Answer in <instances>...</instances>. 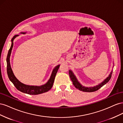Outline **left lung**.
Instances as JSON below:
<instances>
[{
  "label": "left lung",
  "mask_w": 123,
  "mask_h": 123,
  "mask_svg": "<svg viewBox=\"0 0 123 123\" xmlns=\"http://www.w3.org/2000/svg\"><path fill=\"white\" fill-rule=\"evenodd\" d=\"M114 65V63H113ZM69 76L71 79V80H72L73 85L75 86V87L77 89H79V90L82 91L84 92H94L95 91L98 90L99 89H100L102 87H103L104 85H105L106 84H107L109 80H110L111 76H112V70L111 71L110 73L109 74V75H108L107 77H106V79L104 80L102 83H100L98 85L95 86L94 87H85L84 86L81 85L77 79V78L76 76L74 75V73L72 72V71L71 70H69Z\"/></svg>",
  "instance_id": "left-lung-1"
}]
</instances>
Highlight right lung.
<instances>
[{
    "mask_svg": "<svg viewBox=\"0 0 123 123\" xmlns=\"http://www.w3.org/2000/svg\"><path fill=\"white\" fill-rule=\"evenodd\" d=\"M20 33H26V32H20ZM18 36V35H15L11 39V46L9 50L8 55L6 57V63H7V73L9 78V80L15 86L17 90L19 91L30 95H37L39 94L43 93L50 90L53 86V83L54 81L56 74L57 73V71L59 68L60 65H58L53 69L52 72L51 73V76L49 80L44 85L41 86H31L25 85L18 80L14 75L12 68H11L10 65V56L12 52V48L13 47V41L16 37Z\"/></svg>",
    "mask_w": 123,
    "mask_h": 123,
    "instance_id": "1",
    "label": "right lung"
}]
</instances>
